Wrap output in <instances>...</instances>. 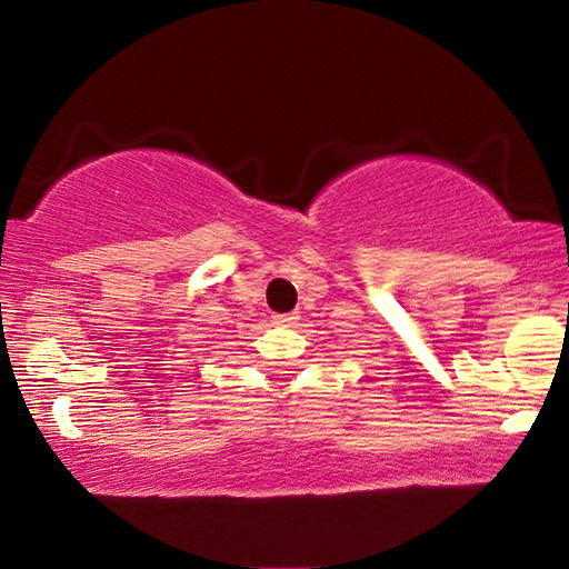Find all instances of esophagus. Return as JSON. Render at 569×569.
Instances as JSON below:
<instances>
[{
	"mask_svg": "<svg viewBox=\"0 0 569 569\" xmlns=\"http://www.w3.org/2000/svg\"><path fill=\"white\" fill-rule=\"evenodd\" d=\"M298 321V313H276L273 323L276 326H293Z\"/></svg>",
	"mask_w": 569,
	"mask_h": 569,
	"instance_id": "34e87169",
	"label": "esophagus"
}]
</instances>
